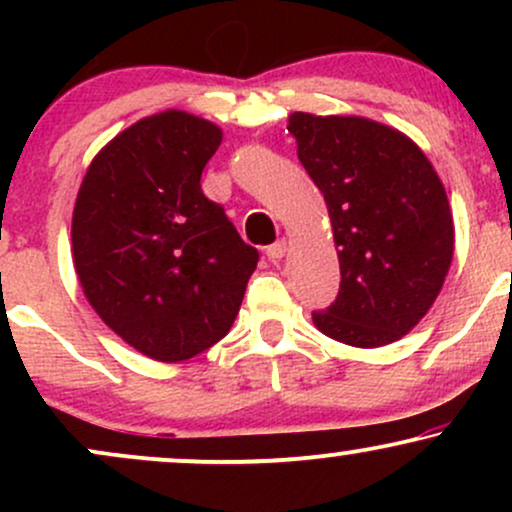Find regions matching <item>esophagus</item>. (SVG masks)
<instances>
[{
    "label": "esophagus",
    "mask_w": 512,
    "mask_h": 512,
    "mask_svg": "<svg viewBox=\"0 0 512 512\" xmlns=\"http://www.w3.org/2000/svg\"><path fill=\"white\" fill-rule=\"evenodd\" d=\"M286 250H289V240L281 238V240H276L274 245H269V248H267V257H269V260H272V262H279L281 257L286 255Z\"/></svg>",
    "instance_id": "34e87169"
}]
</instances>
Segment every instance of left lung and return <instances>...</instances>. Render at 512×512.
<instances>
[{
	"label": "left lung",
	"instance_id": "8db88e82",
	"mask_svg": "<svg viewBox=\"0 0 512 512\" xmlns=\"http://www.w3.org/2000/svg\"><path fill=\"white\" fill-rule=\"evenodd\" d=\"M289 132L339 248L337 301L315 310V327L361 349L397 342L450 269L455 228L443 182L407 134L366 117L293 113Z\"/></svg>",
	"mask_w": 512,
	"mask_h": 512
}]
</instances>
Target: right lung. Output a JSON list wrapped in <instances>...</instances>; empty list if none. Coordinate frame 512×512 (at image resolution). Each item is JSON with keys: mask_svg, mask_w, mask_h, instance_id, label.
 Returning a JSON list of instances; mask_svg holds the SVG:
<instances>
[{"mask_svg": "<svg viewBox=\"0 0 512 512\" xmlns=\"http://www.w3.org/2000/svg\"><path fill=\"white\" fill-rule=\"evenodd\" d=\"M219 144L221 129L197 115L144 117L93 158L74 204L84 296L110 330L163 363L226 337L260 260L199 185Z\"/></svg>", "mask_w": 512, "mask_h": 512, "instance_id": "right-lung-1", "label": "right lung"}]
</instances>
